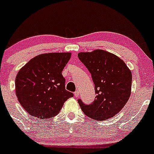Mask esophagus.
Segmentation results:
<instances>
[{
  "mask_svg": "<svg viewBox=\"0 0 154 154\" xmlns=\"http://www.w3.org/2000/svg\"><path fill=\"white\" fill-rule=\"evenodd\" d=\"M74 96H75V97H78V96H79V90H76V91H75V93H74Z\"/></svg>",
  "mask_w": 154,
  "mask_h": 154,
  "instance_id": "1",
  "label": "esophagus"
}]
</instances>
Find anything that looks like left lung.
I'll use <instances>...</instances> for the list:
<instances>
[{
    "instance_id": "1",
    "label": "left lung",
    "mask_w": 154,
    "mask_h": 154,
    "mask_svg": "<svg viewBox=\"0 0 154 154\" xmlns=\"http://www.w3.org/2000/svg\"><path fill=\"white\" fill-rule=\"evenodd\" d=\"M78 57L91 73L96 94L90 104L78 99L82 111L98 121L112 118L124 107L131 96V71L121 58L102 50L79 53Z\"/></svg>"
}]
</instances>
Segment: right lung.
Returning a JSON list of instances; mask_svg holds the SVG:
<instances>
[{"label":"right lung","mask_w":154,"mask_h":154,"mask_svg":"<svg viewBox=\"0 0 154 154\" xmlns=\"http://www.w3.org/2000/svg\"><path fill=\"white\" fill-rule=\"evenodd\" d=\"M70 57V53L42 54L19 70L15 93L19 103L32 116L53 118L73 96L65 89V79L61 73Z\"/></svg>","instance_id":"right-lung-1"}]
</instances>
